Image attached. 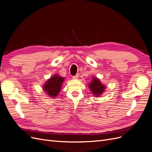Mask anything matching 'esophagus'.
Masks as SVG:
<instances>
[{
	"instance_id": "1",
	"label": "esophagus",
	"mask_w": 152,
	"mask_h": 152,
	"mask_svg": "<svg viewBox=\"0 0 152 152\" xmlns=\"http://www.w3.org/2000/svg\"><path fill=\"white\" fill-rule=\"evenodd\" d=\"M78 78H79V75H78V74H76L75 75H73V79H77Z\"/></svg>"
}]
</instances>
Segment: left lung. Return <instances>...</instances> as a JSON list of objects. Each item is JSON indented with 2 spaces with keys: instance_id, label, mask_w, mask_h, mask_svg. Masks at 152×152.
Returning <instances> with one entry per match:
<instances>
[{
  "instance_id": "8db88e82",
  "label": "left lung",
  "mask_w": 152,
  "mask_h": 152,
  "mask_svg": "<svg viewBox=\"0 0 152 152\" xmlns=\"http://www.w3.org/2000/svg\"><path fill=\"white\" fill-rule=\"evenodd\" d=\"M89 88L91 90L92 93L94 95H96V97H98V96L103 93L105 87L103 86L102 84H101L99 79L95 77L89 84Z\"/></svg>"
}]
</instances>
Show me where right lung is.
I'll list each match as a JSON object with an SVG mask.
<instances>
[{"instance_id": "obj_1", "label": "right lung", "mask_w": 152, "mask_h": 152, "mask_svg": "<svg viewBox=\"0 0 152 152\" xmlns=\"http://www.w3.org/2000/svg\"><path fill=\"white\" fill-rule=\"evenodd\" d=\"M64 79L61 77L54 75L52 78L49 79L44 86V90L46 91L49 96L56 97L61 90V85Z\"/></svg>"}]
</instances>
